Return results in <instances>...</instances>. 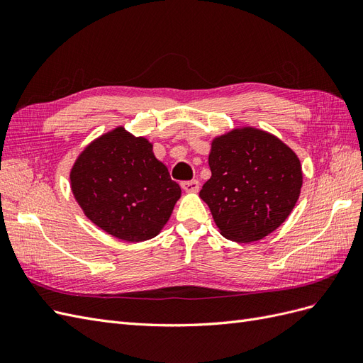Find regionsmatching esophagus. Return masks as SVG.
<instances>
[{"mask_svg":"<svg viewBox=\"0 0 363 363\" xmlns=\"http://www.w3.org/2000/svg\"><path fill=\"white\" fill-rule=\"evenodd\" d=\"M182 188L186 192H199L200 189V182L199 180H189V182H183Z\"/></svg>","mask_w":363,"mask_h":363,"instance_id":"esophagus-1","label":"esophagus"}]
</instances>
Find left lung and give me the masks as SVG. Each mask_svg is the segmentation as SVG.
<instances>
[{"mask_svg":"<svg viewBox=\"0 0 363 363\" xmlns=\"http://www.w3.org/2000/svg\"><path fill=\"white\" fill-rule=\"evenodd\" d=\"M208 167L212 177L200 196L221 235L235 242H255L272 233L300 196V159L259 128H236L215 138Z\"/></svg>","mask_w":363,"mask_h":363,"instance_id":"1","label":"left lung"}]
</instances>
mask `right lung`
I'll return each mask as SVG.
<instances>
[{
	"label": "right lung",
	"instance_id": "right-lung-1",
	"mask_svg": "<svg viewBox=\"0 0 363 363\" xmlns=\"http://www.w3.org/2000/svg\"><path fill=\"white\" fill-rule=\"evenodd\" d=\"M71 189L91 221L127 242L159 235L182 195L145 138L118 127L95 139L75 160Z\"/></svg>",
	"mask_w": 363,
	"mask_h": 363
}]
</instances>
